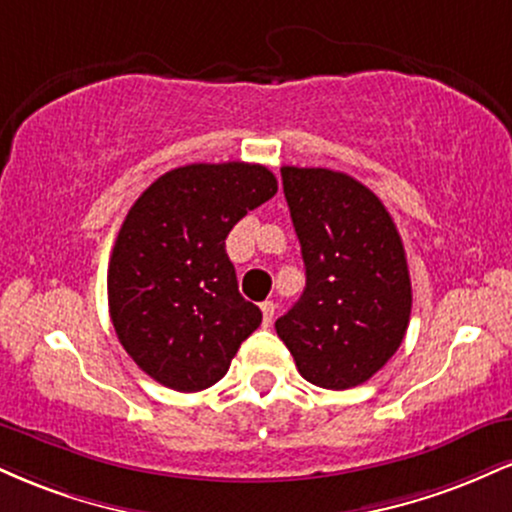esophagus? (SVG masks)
I'll return each mask as SVG.
<instances>
[{"label":"esophagus","mask_w":512,"mask_h":512,"mask_svg":"<svg viewBox=\"0 0 512 512\" xmlns=\"http://www.w3.org/2000/svg\"><path fill=\"white\" fill-rule=\"evenodd\" d=\"M262 320H264V327H269L274 322V313H276V305L274 301H264L262 305Z\"/></svg>","instance_id":"34e87169"}]
</instances>
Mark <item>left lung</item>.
I'll return each mask as SVG.
<instances>
[{"label":"left lung","instance_id":"obj_1","mask_svg":"<svg viewBox=\"0 0 512 512\" xmlns=\"http://www.w3.org/2000/svg\"><path fill=\"white\" fill-rule=\"evenodd\" d=\"M305 289L276 320L298 373L325 390L366 383L409 327L411 279L395 221L366 185L330 168H281Z\"/></svg>","mask_w":512,"mask_h":512}]
</instances>
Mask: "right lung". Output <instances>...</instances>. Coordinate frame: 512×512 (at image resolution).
<instances>
[{
  "mask_svg": "<svg viewBox=\"0 0 512 512\" xmlns=\"http://www.w3.org/2000/svg\"><path fill=\"white\" fill-rule=\"evenodd\" d=\"M276 190L260 163H192L151 182L127 211L108 264L110 320L156 383L207 390L260 327L262 310L240 296L226 238Z\"/></svg>",
  "mask_w": 512,
  "mask_h": 512,
  "instance_id": "add662e5",
  "label": "right lung"
}]
</instances>
